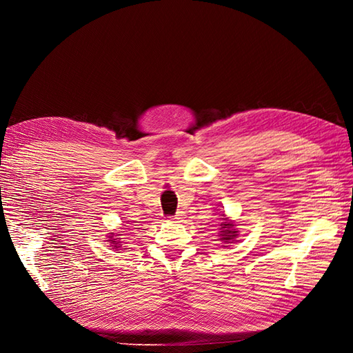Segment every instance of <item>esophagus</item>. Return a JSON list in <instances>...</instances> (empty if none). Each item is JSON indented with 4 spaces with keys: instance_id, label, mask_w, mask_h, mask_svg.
I'll return each instance as SVG.
<instances>
[{
    "instance_id": "esophagus-1",
    "label": "esophagus",
    "mask_w": 353,
    "mask_h": 353,
    "mask_svg": "<svg viewBox=\"0 0 353 353\" xmlns=\"http://www.w3.org/2000/svg\"><path fill=\"white\" fill-rule=\"evenodd\" d=\"M184 216H185V215H184V213H183V212H178V213H176V215L174 216V219H175L176 222H181V221H183V219H184Z\"/></svg>"
}]
</instances>
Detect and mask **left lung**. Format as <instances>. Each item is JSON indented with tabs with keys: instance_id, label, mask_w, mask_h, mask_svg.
I'll return each mask as SVG.
<instances>
[{
	"instance_id": "1",
	"label": "left lung",
	"mask_w": 353,
	"mask_h": 353,
	"mask_svg": "<svg viewBox=\"0 0 353 353\" xmlns=\"http://www.w3.org/2000/svg\"><path fill=\"white\" fill-rule=\"evenodd\" d=\"M222 222H221V231H219V240L223 244H228V243H234L236 239L239 237V230L236 228V223L234 221H231L228 216L222 215Z\"/></svg>"
}]
</instances>
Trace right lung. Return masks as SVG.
Listing matches in <instances>:
<instances>
[{
  "mask_svg": "<svg viewBox=\"0 0 353 353\" xmlns=\"http://www.w3.org/2000/svg\"><path fill=\"white\" fill-rule=\"evenodd\" d=\"M121 236H122V234H114V232L108 234V239H109L108 241L112 244V248L116 249V250H119L123 245V241H122Z\"/></svg>",
  "mask_w": 353,
  "mask_h": 353,
  "instance_id": "1",
  "label": "right lung"
}]
</instances>
